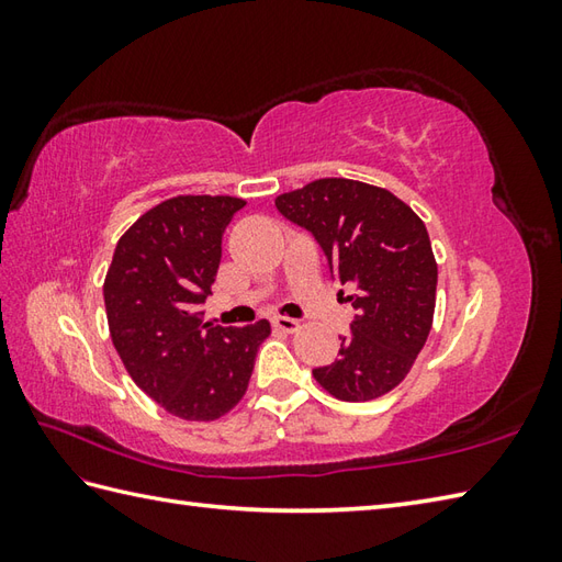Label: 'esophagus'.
<instances>
[{
  "label": "esophagus",
  "instance_id": "esophagus-1",
  "mask_svg": "<svg viewBox=\"0 0 562 562\" xmlns=\"http://www.w3.org/2000/svg\"><path fill=\"white\" fill-rule=\"evenodd\" d=\"M272 326L284 330V333H294L296 328H300V321L290 318V316H272Z\"/></svg>",
  "mask_w": 562,
  "mask_h": 562
}]
</instances>
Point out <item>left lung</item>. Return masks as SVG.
Listing matches in <instances>:
<instances>
[{"instance_id":"1","label":"left lung","mask_w":562,"mask_h":562,"mask_svg":"<svg viewBox=\"0 0 562 562\" xmlns=\"http://www.w3.org/2000/svg\"><path fill=\"white\" fill-rule=\"evenodd\" d=\"M274 207L314 234L342 284H357L352 333L336 362L314 369L316 381L340 401L384 396L408 376L432 328L437 260L425 222L386 188L350 178H318Z\"/></svg>"}]
</instances>
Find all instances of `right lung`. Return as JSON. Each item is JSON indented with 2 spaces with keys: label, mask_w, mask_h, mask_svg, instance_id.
I'll return each instance as SVG.
<instances>
[{
  "label": "right lung",
  "mask_w": 562,
  "mask_h": 562,
  "mask_svg": "<svg viewBox=\"0 0 562 562\" xmlns=\"http://www.w3.org/2000/svg\"><path fill=\"white\" fill-rule=\"evenodd\" d=\"M246 205L229 195H178L142 214L115 246L103 300L111 338L135 384L181 420L210 423L244 398L266 318L205 324L222 236Z\"/></svg>",
  "instance_id": "right-lung-1"
}]
</instances>
